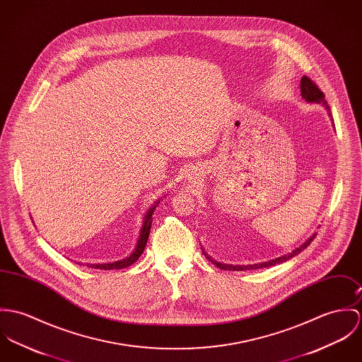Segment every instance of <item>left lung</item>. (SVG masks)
I'll list each match as a JSON object with an SVG mask.
<instances>
[{
    "label": "left lung",
    "mask_w": 362,
    "mask_h": 362,
    "mask_svg": "<svg viewBox=\"0 0 362 362\" xmlns=\"http://www.w3.org/2000/svg\"><path fill=\"white\" fill-rule=\"evenodd\" d=\"M300 90H301V97L307 101V103H311V104H321L322 107H325L329 112V117H330V121L332 119V114H330V108L325 100V95L320 90V87L308 79L307 76H303L301 81H300ZM317 235L314 233L313 236H310L307 240L304 241L303 244H300L297 248H294L291 252H287L284 255H281L278 258H274V259H269V261H265V262H258V264H251V265H232V264H222V262H218L215 261L214 258H211L202 248V254L205 255L206 259H209L214 265H216L219 269H223V271H247V269H259V268H268V267H274L276 264H281L284 261H288L290 258L296 257L297 254H300L304 248H307L310 245V243L314 240Z\"/></svg>",
    "instance_id": "1"
}]
</instances>
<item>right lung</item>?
Instances as JSON below:
<instances>
[{
	"instance_id": "right-lung-1",
	"label": "right lung",
	"mask_w": 362,
	"mask_h": 362,
	"mask_svg": "<svg viewBox=\"0 0 362 362\" xmlns=\"http://www.w3.org/2000/svg\"><path fill=\"white\" fill-rule=\"evenodd\" d=\"M158 202L160 200L156 201L146 212L144 218H143V223H141V228H140V232H139V238H137V243H136V247L134 250L132 251V254L126 258H122L118 261H114V262H103V264H87V267L90 268H94V269H123L126 267H130L133 262H136L139 259V257L143 254L144 248H146V244L148 240V236H150V230H151V225H153V214L154 211L157 209L158 206Z\"/></svg>"
}]
</instances>
